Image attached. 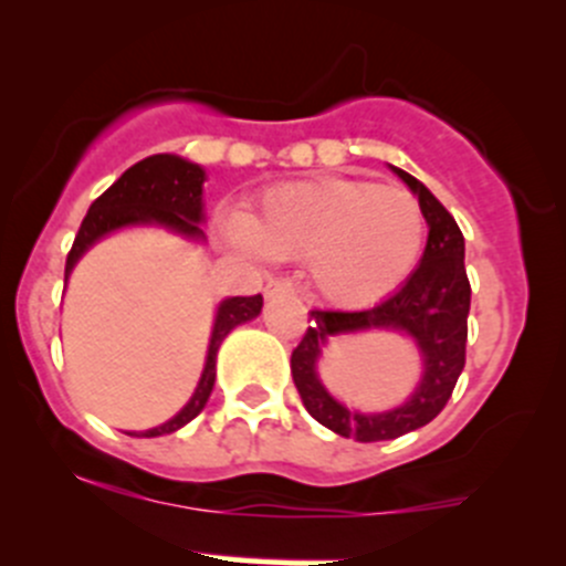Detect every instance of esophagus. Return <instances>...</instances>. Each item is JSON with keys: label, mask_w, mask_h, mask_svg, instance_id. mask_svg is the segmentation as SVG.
<instances>
[{"label": "esophagus", "mask_w": 566, "mask_h": 566, "mask_svg": "<svg viewBox=\"0 0 566 566\" xmlns=\"http://www.w3.org/2000/svg\"><path fill=\"white\" fill-rule=\"evenodd\" d=\"M266 297H277V294H292L294 292V283L289 277H269L266 280Z\"/></svg>", "instance_id": "1"}]
</instances>
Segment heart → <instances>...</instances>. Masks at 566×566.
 <instances>
[{
	"label": "heart",
	"instance_id": "b5f03b06",
	"mask_svg": "<svg viewBox=\"0 0 566 566\" xmlns=\"http://www.w3.org/2000/svg\"><path fill=\"white\" fill-rule=\"evenodd\" d=\"M230 233L269 258H308L311 280L338 305H373L413 272L424 244L419 199L355 177L269 188Z\"/></svg>",
	"mask_w": 566,
	"mask_h": 566
}]
</instances>
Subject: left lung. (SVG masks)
Here are the masks:
<instances>
[{
	"label": "left lung",
	"instance_id": "1",
	"mask_svg": "<svg viewBox=\"0 0 566 566\" xmlns=\"http://www.w3.org/2000/svg\"><path fill=\"white\" fill-rule=\"evenodd\" d=\"M395 169V166H391ZM397 177L417 193L428 222V244L411 277L391 297L367 311H311V327L292 353V378L303 406L319 424L355 441H386L422 428L448 406L467 360L470 280L464 266V235L450 211L408 171ZM369 326L408 332L423 353L426 373L418 391L400 409L358 415L333 401L315 375V360L327 337Z\"/></svg>",
	"mask_w": 566,
	"mask_h": 566
}]
</instances>
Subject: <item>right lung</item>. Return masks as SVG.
<instances>
[{
  "label": "right lung",
  "instance_id": "1",
  "mask_svg": "<svg viewBox=\"0 0 566 566\" xmlns=\"http://www.w3.org/2000/svg\"><path fill=\"white\" fill-rule=\"evenodd\" d=\"M202 182H206L202 166L177 158V155H149V158L138 160L102 197H96L91 202L88 213H85L83 224L77 230V239L72 244V252L66 258V277L72 274L80 255L94 241H99L102 235L113 233L118 228H130V224H164V228L188 235V239H202V230H199V222H202ZM261 294H255V297L224 300L217 311V322H213L206 369H202V378H199V386L191 400L169 422L130 436H147L149 439V436L175 433L182 424L191 422L206 408L208 397L213 391V380H217V353L222 347L224 336L235 325H241V322L255 319L261 314Z\"/></svg>",
  "mask_w": 566,
  "mask_h": 566
}]
</instances>
